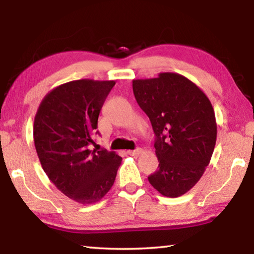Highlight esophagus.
<instances>
[{
  "instance_id": "1",
  "label": "esophagus",
  "mask_w": 254,
  "mask_h": 254,
  "mask_svg": "<svg viewBox=\"0 0 254 254\" xmlns=\"http://www.w3.org/2000/svg\"><path fill=\"white\" fill-rule=\"evenodd\" d=\"M142 150H141L140 148H136L135 150H128V151L127 152V154H130V156H137Z\"/></svg>"
}]
</instances>
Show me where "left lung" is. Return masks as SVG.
Instances as JSON below:
<instances>
[{"instance_id":"obj_1","label":"left lung","mask_w":254,"mask_h":254,"mask_svg":"<svg viewBox=\"0 0 254 254\" xmlns=\"http://www.w3.org/2000/svg\"><path fill=\"white\" fill-rule=\"evenodd\" d=\"M132 87L156 135L159 169L149 176V183L171 198L186 194L203 176L216 143V120L208 97L175 72L134 79Z\"/></svg>"}]
</instances>
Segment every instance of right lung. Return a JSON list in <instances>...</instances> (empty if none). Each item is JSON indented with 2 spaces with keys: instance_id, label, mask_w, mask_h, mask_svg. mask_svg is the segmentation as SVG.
<instances>
[{
  "instance_id": "right-lung-1",
  "label": "right lung",
  "mask_w": 254,
  "mask_h": 254,
  "mask_svg": "<svg viewBox=\"0 0 254 254\" xmlns=\"http://www.w3.org/2000/svg\"><path fill=\"white\" fill-rule=\"evenodd\" d=\"M114 80L79 79L49 92L34 118L33 140L42 169L63 194L80 204L101 200L111 187L122 158L93 151V133Z\"/></svg>"
}]
</instances>
